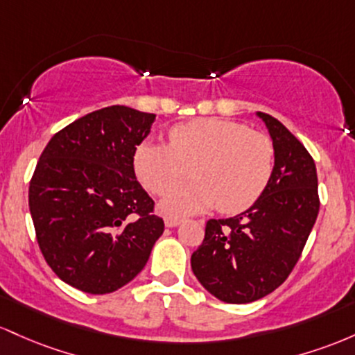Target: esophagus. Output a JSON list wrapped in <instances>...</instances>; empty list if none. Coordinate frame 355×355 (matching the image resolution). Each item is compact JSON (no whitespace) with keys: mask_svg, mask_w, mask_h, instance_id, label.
I'll return each mask as SVG.
<instances>
[{"mask_svg":"<svg viewBox=\"0 0 355 355\" xmlns=\"http://www.w3.org/2000/svg\"><path fill=\"white\" fill-rule=\"evenodd\" d=\"M164 223L167 228H174V226H178L179 223H181V218H176V216H166L164 218Z\"/></svg>","mask_w":355,"mask_h":355,"instance_id":"34e87169","label":"esophagus"}]
</instances>
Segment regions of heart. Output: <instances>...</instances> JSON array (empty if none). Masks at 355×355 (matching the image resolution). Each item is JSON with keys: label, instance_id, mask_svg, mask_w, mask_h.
<instances>
[{"label": "heart", "instance_id": "b5f03b06", "mask_svg": "<svg viewBox=\"0 0 355 355\" xmlns=\"http://www.w3.org/2000/svg\"><path fill=\"white\" fill-rule=\"evenodd\" d=\"M275 166L272 139L248 125L223 119H198L176 125L169 146L142 142L134 153L139 181L153 194H166L190 177L197 182L171 191L161 208L184 214L216 206L221 213L248 209L261 196Z\"/></svg>", "mask_w": 355, "mask_h": 355}]
</instances>
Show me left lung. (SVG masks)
<instances>
[{
  "mask_svg": "<svg viewBox=\"0 0 355 355\" xmlns=\"http://www.w3.org/2000/svg\"><path fill=\"white\" fill-rule=\"evenodd\" d=\"M275 147V166L252 208L206 223L191 254L199 284L226 304H250L278 288L297 265L315 225L320 199L315 162L272 115L258 112Z\"/></svg>",
  "mask_w": 355,
  "mask_h": 355,
  "instance_id": "obj_1",
  "label": "left lung"
}]
</instances>
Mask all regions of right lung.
Returning a JSON list of instances; mask_svg holds the SVG:
<instances>
[{
  "mask_svg": "<svg viewBox=\"0 0 355 355\" xmlns=\"http://www.w3.org/2000/svg\"><path fill=\"white\" fill-rule=\"evenodd\" d=\"M156 115L110 105L58 130L28 191L46 263L65 284L103 295L134 280L164 221L135 179L134 153Z\"/></svg>",
  "mask_w": 355,
  "mask_h": 355,
  "instance_id": "obj_1",
  "label": "right lung"
}]
</instances>
